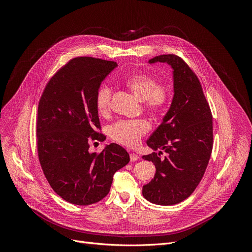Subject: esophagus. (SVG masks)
Returning <instances> with one entry per match:
<instances>
[{
  "instance_id": "esophagus-1",
  "label": "esophagus",
  "mask_w": 252,
  "mask_h": 252,
  "mask_svg": "<svg viewBox=\"0 0 252 252\" xmlns=\"http://www.w3.org/2000/svg\"><path fill=\"white\" fill-rule=\"evenodd\" d=\"M129 158H130V161H132V162H133V161L138 160V158H138V156H137L136 154H133V153L129 155Z\"/></svg>"
}]
</instances>
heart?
Here are the masks:
<instances>
[{
  "label": "heart",
  "instance_id": "b5f03b06",
  "mask_svg": "<svg viewBox=\"0 0 252 252\" xmlns=\"http://www.w3.org/2000/svg\"><path fill=\"white\" fill-rule=\"evenodd\" d=\"M126 87L140 100L147 110L158 112L167 103L170 92L163 85L158 84V80L148 74H137L128 78L126 82ZM113 97L111 86L102 84L95 94V107L99 115L105 116L110 113ZM151 128L146 120H121L110 126L109 133L113 140L122 146L132 148L138 145L140 138Z\"/></svg>",
  "mask_w": 252,
  "mask_h": 252
}]
</instances>
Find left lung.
I'll return each instance as SVG.
<instances>
[{"instance_id":"1","label":"left lung","mask_w":252,"mask_h":252,"mask_svg":"<svg viewBox=\"0 0 252 252\" xmlns=\"http://www.w3.org/2000/svg\"><path fill=\"white\" fill-rule=\"evenodd\" d=\"M149 62L171 65L174 94L162 123L147 141L153 150L167 155L142 157L157 168L142 195L156 204L172 205L187 199L203 177L213 146L212 115L197 76L181 57L160 55Z\"/></svg>"}]
</instances>
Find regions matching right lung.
<instances>
[{
  "label": "right lung",
  "mask_w": 252,
  "mask_h": 252,
  "mask_svg": "<svg viewBox=\"0 0 252 252\" xmlns=\"http://www.w3.org/2000/svg\"><path fill=\"white\" fill-rule=\"evenodd\" d=\"M117 65L91 57L71 59L51 78L39 101V160L54 191L73 204L90 205L105 197L114 174L129 161L117 143L99 154L89 153V140L103 136L95 94Z\"/></svg>",
  "instance_id": "add662e5"
}]
</instances>
